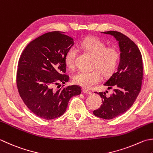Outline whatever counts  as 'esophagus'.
Instances as JSON below:
<instances>
[{
  "mask_svg": "<svg viewBox=\"0 0 153 153\" xmlns=\"http://www.w3.org/2000/svg\"><path fill=\"white\" fill-rule=\"evenodd\" d=\"M83 92L85 94H91V91L90 90H89V89H83Z\"/></svg>",
  "mask_w": 153,
  "mask_h": 153,
  "instance_id": "obj_1",
  "label": "esophagus"
}]
</instances>
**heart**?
<instances>
[{"label":"heart","instance_id":"obj_1","mask_svg":"<svg viewBox=\"0 0 153 153\" xmlns=\"http://www.w3.org/2000/svg\"><path fill=\"white\" fill-rule=\"evenodd\" d=\"M85 52L94 56L91 71H79L73 77L76 84L85 88H90L101 80V74L109 76L115 71L120 59V53L115 47H107L105 43L100 39L89 37L84 39L77 46ZM77 55V50L72 46L69 48L65 55V63L70 68L75 66V59Z\"/></svg>","mask_w":153,"mask_h":153}]
</instances>
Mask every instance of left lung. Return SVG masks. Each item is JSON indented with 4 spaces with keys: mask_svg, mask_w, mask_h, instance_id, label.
Instances as JSON below:
<instances>
[{
    "mask_svg": "<svg viewBox=\"0 0 153 153\" xmlns=\"http://www.w3.org/2000/svg\"><path fill=\"white\" fill-rule=\"evenodd\" d=\"M114 36L119 42L120 62L117 70L104 85L113 89L110 97L105 92H96L102 99V104L94 114L104 119H111L123 114L133 105L140 91L143 80V60L139 48L122 33L117 31L104 32Z\"/></svg>",
    "mask_w": 153,
    "mask_h": 153,
    "instance_id": "left-lung-1",
    "label": "left lung"
}]
</instances>
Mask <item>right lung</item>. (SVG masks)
I'll list each match as a JSON object with an SVG mask.
<instances>
[{
    "instance_id": "1",
    "label": "right lung",
    "mask_w": 153,
    "mask_h": 153,
    "mask_svg": "<svg viewBox=\"0 0 153 153\" xmlns=\"http://www.w3.org/2000/svg\"><path fill=\"white\" fill-rule=\"evenodd\" d=\"M74 45V40L63 33L54 31L31 41L21 53L16 72L18 91L27 107L47 120L64 114L70 98L79 95L80 86L53 89L59 82L69 81L65 74V55Z\"/></svg>"
}]
</instances>
